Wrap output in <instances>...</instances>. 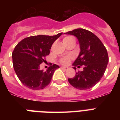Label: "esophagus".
I'll list each match as a JSON object with an SVG mask.
<instances>
[{
	"instance_id": "obj_1",
	"label": "esophagus",
	"mask_w": 120,
	"mask_h": 120,
	"mask_svg": "<svg viewBox=\"0 0 120 120\" xmlns=\"http://www.w3.org/2000/svg\"><path fill=\"white\" fill-rule=\"evenodd\" d=\"M61 68L63 70H67L68 69V67H62Z\"/></svg>"
}]
</instances>
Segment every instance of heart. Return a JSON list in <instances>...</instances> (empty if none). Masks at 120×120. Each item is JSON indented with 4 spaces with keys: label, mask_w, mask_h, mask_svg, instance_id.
<instances>
[{
    "label": "heart",
    "mask_w": 120,
    "mask_h": 120,
    "mask_svg": "<svg viewBox=\"0 0 120 120\" xmlns=\"http://www.w3.org/2000/svg\"><path fill=\"white\" fill-rule=\"evenodd\" d=\"M72 40H75L74 38L72 37H66L63 39V42L65 45L67 43L70 42V41H72ZM71 57V56H66V57H64L60 59V63L62 64V65H67V64H69L70 60Z\"/></svg>",
    "instance_id": "obj_1"
}]
</instances>
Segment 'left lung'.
Wrapping results in <instances>:
<instances>
[{"label":"left lung","instance_id":"left-lung-1","mask_svg":"<svg viewBox=\"0 0 120 120\" xmlns=\"http://www.w3.org/2000/svg\"><path fill=\"white\" fill-rule=\"evenodd\" d=\"M65 34L77 38L80 52L72 65H84L83 70L79 71L73 78L68 79L70 84L79 90L91 88L98 83L103 76L108 63L106 48L95 34L83 29H75ZM76 70V68L73 67Z\"/></svg>","mask_w":120,"mask_h":120}]
</instances>
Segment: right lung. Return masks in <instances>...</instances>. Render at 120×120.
<instances>
[{
    "instance_id": "add662e5",
    "label": "right lung",
    "mask_w": 120,
    "mask_h": 120,
    "mask_svg": "<svg viewBox=\"0 0 120 120\" xmlns=\"http://www.w3.org/2000/svg\"><path fill=\"white\" fill-rule=\"evenodd\" d=\"M62 34L29 37L16 45L12 54L13 66L19 79L25 86L37 90L43 89L50 83L59 66L53 64L44 71L40 69V65L50 53L53 42Z\"/></svg>"
}]
</instances>
